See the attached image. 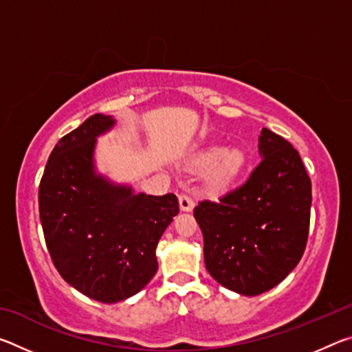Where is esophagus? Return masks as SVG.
Returning <instances> with one entry per match:
<instances>
[{
	"label": "esophagus",
	"mask_w": 352,
	"mask_h": 352,
	"mask_svg": "<svg viewBox=\"0 0 352 352\" xmlns=\"http://www.w3.org/2000/svg\"><path fill=\"white\" fill-rule=\"evenodd\" d=\"M178 201H180V210L184 212H189L194 210V200L190 199V195L188 194H182L180 197H178Z\"/></svg>",
	"instance_id": "obj_1"
}]
</instances>
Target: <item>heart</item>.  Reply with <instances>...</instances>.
Here are the masks:
<instances>
[{
	"label": "heart",
	"instance_id": "1",
	"mask_svg": "<svg viewBox=\"0 0 352 352\" xmlns=\"http://www.w3.org/2000/svg\"><path fill=\"white\" fill-rule=\"evenodd\" d=\"M190 168L205 171V183L212 190L233 184L247 164V152L241 146H210L190 160Z\"/></svg>",
	"mask_w": 352,
	"mask_h": 352
}]
</instances>
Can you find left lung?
I'll list each match as a JSON object with an SVG mask.
<instances>
[{
    "label": "left lung",
    "mask_w": 352,
    "mask_h": 352,
    "mask_svg": "<svg viewBox=\"0 0 352 352\" xmlns=\"http://www.w3.org/2000/svg\"><path fill=\"white\" fill-rule=\"evenodd\" d=\"M258 148L261 162L242 186L194 208L206 270L247 296L273 289L295 269L312 205L311 178L294 146L262 129Z\"/></svg>",
    "instance_id": "1"
}]
</instances>
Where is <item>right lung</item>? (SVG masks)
I'll return each instance as SVG.
<instances>
[{
  "label": "right lung",
  "mask_w": 352,
  "mask_h": 352,
  "mask_svg": "<svg viewBox=\"0 0 352 352\" xmlns=\"http://www.w3.org/2000/svg\"><path fill=\"white\" fill-rule=\"evenodd\" d=\"M93 115L57 142L38 188L47 252L57 272L80 294L118 302L138 294L158 270L160 237L178 214L174 194H136L99 174L98 138L115 127Z\"/></svg>",
  "instance_id": "add662e5"
}]
</instances>
